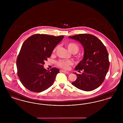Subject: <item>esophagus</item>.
I'll use <instances>...</instances> for the list:
<instances>
[{"label": "esophagus", "mask_w": 123, "mask_h": 123, "mask_svg": "<svg viewBox=\"0 0 123 123\" xmlns=\"http://www.w3.org/2000/svg\"><path fill=\"white\" fill-rule=\"evenodd\" d=\"M60 72H64V73H69V72L66 71V70H60Z\"/></svg>", "instance_id": "1"}]
</instances>
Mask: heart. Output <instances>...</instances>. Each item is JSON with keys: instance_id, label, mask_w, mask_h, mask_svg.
Listing matches in <instances>:
<instances>
[{"instance_id": "obj_1", "label": "heart", "mask_w": 123, "mask_h": 123, "mask_svg": "<svg viewBox=\"0 0 123 123\" xmlns=\"http://www.w3.org/2000/svg\"><path fill=\"white\" fill-rule=\"evenodd\" d=\"M66 46L68 49L70 53L73 54H76L79 50V47L75 42H70L66 44ZM57 47H56L53 49V52L55 53L57 50ZM73 62L70 60H59L56 62V64L61 68L67 70L70 68V66L73 65Z\"/></svg>"}]
</instances>
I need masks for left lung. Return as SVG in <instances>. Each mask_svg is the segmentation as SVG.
Wrapping results in <instances>:
<instances>
[{"label":"left lung","mask_w":123,"mask_h":123,"mask_svg":"<svg viewBox=\"0 0 123 123\" xmlns=\"http://www.w3.org/2000/svg\"><path fill=\"white\" fill-rule=\"evenodd\" d=\"M80 42L84 48L83 58L76 65L75 70L82 74L76 75L71 84L82 90L92 91L104 82L109 68L108 53L101 41L90 34H79L69 37Z\"/></svg>","instance_id":"8db88e82"}]
</instances>
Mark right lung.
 <instances>
[{
	"label": "right lung",
	"mask_w": 123,
	"mask_h": 123,
	"mask_svg": "<svg viewBox=\"0 0 123 123\" xmlns=\"http://www.w3.org/2000/svg\"><path fill=\"white\" fill-rule=\"evenodd\" d=\"M64 36L44 34L31 35L24 41L17 60L18 76L24 86L34 92H41L51 87L59 70L44 68V61Z\"/></svg>",
	"instance_id": "obj_1"
}]
</instances>
